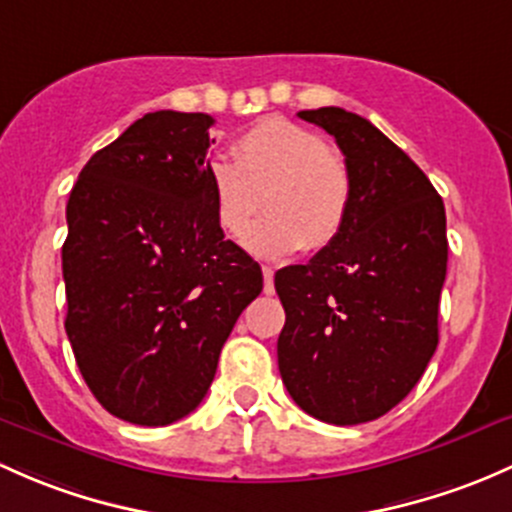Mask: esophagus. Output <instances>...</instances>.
I'll list each match as a JSON object with an SVG mask.
<instances>
[{
  "label": "esophagus",
  "instance_id": "obj_1",
  "mask_svg": "<svg viewBox=\"0 0 512 512\" xmlns=\"http://www.w3.org/2000/svg\"><path fill=\"white\" fill-rule=\"evenodd\" d=\"M262 277H265V294H274V270L272 267H262Z\"/></svg>",
  "mask_w": 512,
  "mask_h": 512
}]
</instances>
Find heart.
Instances as JSON below:
<instances>
[{"instance_id":"1","label":"heart","mask_w":512,"mask_h":512,"mask_svg":"<svg viewBox=\"0 0 512 512\" xmlns=\"http://www.w3.org/2000/svg\"><path fill=\"white\" fill-rule=\"evenodd\" d=\"M233 154L208 164V191L228 238L245 233L265 196L267 218L245 235L252 255L282 260L304 245L321 250L346 228L353 176L319 132L270 117L240 134Z\"/></svg>"}]
</instances>
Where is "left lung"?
<instances>
[{
	"mask_svg": "<svg viewBox=\"0 0 512 512\" xmlns=\"http://www.w3.org/2000/svg\"><path fill=\"white\" fill-rule=\"evenodd\" d=\"M299 117L336 139L353 206L331 245L274 274L287 314L277 360L301 410L346 427L405 400L437 351L446 213L424 171L365 117L343 107Z\"/></svg>",
	"mask_w": 512,
	"mask_h": 512,
	"instance_id": "8db88e82",
	"label": "left lung"
}]
</instances>
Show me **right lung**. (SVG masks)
<instances>
[{
    "mask_svg": "<svg viewBox=\"0 0 512 512\" xmlns=\"http://www.w3.org/2000/svg\"><path fill=\"white\" fill-rule=\"evenodd\" d=\"M206 112H147L95 152L68 198L66 333L95 400L166 427L196 410L262 270L225 240Z\"/></svg>",
    "mask_w": 512,
    "mask_h": 512,
    "instance_id": "1",
    "label": "right lung"
}]
</instances>
